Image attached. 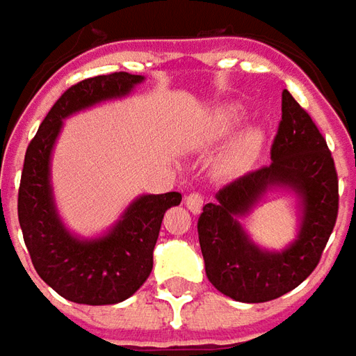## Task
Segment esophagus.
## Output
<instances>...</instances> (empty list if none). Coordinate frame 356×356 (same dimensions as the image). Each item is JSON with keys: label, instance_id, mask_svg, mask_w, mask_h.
<instances>
[{"label": "esophagus", "instance_id": "1", "mask_svg": "<svg viewBox=\"0 0 356 356\" xmlns=\"http://www.w3.org/2000/svg\"><path fill=\"white\" fill-rule=\"evenodd\" d=\"M186 207H188L193 214H199L201 213V209H203V195H201V193H190V195L186 197Z\"/></svg>", "mask_w": 356, "mask_h": 356}]
</instances>
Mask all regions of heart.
Here are the masks:
<instances>
[{
	"label": "heart",
	"instance_id": "obj_1",
	"mask_svg": "<svg viewBox=\"0 0 356 356\" xmlns=\"http://www.w3.org/2000/svg\"><path fill=\"white\" fill-rule=\"evenodd\" d=\"M241 118H243V109L239 105H226V107L214 111L205 128V140L207 142H218V140L228 138L232 130L241 122ZM261 143H263V130L257 126H249L236 138V142L232 143L224 163L226 166H236L243 163L259 151Z\"/></svg>",
	"mask_w": 356,
	"mask_h": 356
}]
</instances>
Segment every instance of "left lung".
I'll use <instances>...</instances> for the list:
<instances>
[{"mask_svg":"<svg viewBox=\"0 0 356 356\" xmlns=\"http://www.w3.org/2000/svg\"><path fill=\"white\" fill-rule=\"evenodd\" d=\"M272 163L234 180L199 216V245L209 282L239 303H264L291 291L311 276L337 218V174L326 140L309 113L282 93V120ZM298 197L300 226L291 244L272 252L257 246L238 222L268 191Z\"/></svg>","mask_w":356,"mask_h":356,"instance_id":"left-lung-1","label":"left lung"}]
</instances>
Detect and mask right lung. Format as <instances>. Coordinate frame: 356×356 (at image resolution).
<instances>
[{
	"label": "right lung",
	"instance_id": "obj_1",
	"mask_svg": "<svg viewBox=\"0 0 356 356\" xmlns=\"http://www.w3.org/2000/svg\"><path fill=\"white\" fill-rule=\"evenodd\" d=\"M143 80L142 74L113 72L69 88L47 113L24 155L19 188L24 243L38 276L72 303L115 305L132 297L149 278L163 216L182 201L178 191L138 195L109 230L93 238L70 232L55 203L51 157L63 120L99 103L128 97Z\"/></svg>",
	"mask_w": 356,
	"mask_h": 356
}]
</instances>
